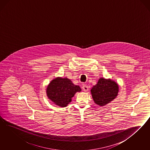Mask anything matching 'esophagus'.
Masks as SVG:
<instances>
[{
	"mask_svg": "<svg viewBox=\"0 0 150 150\" xmlns=\"http://www.w3.org/2000/svg\"><path fill=\"white\" fill-rule=\"evenodd\" d=\"M82 90L85 92L88 91V87L86 85H83L82 86Z\"/></svg>",
	"mask_w": 150,
	"mask_h": 150,
	"instance_id": "obj_1",
	"label": "esophagus"
}]
</instances>
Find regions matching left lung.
<instances>
[{
	"label": "left lung",
	"instance_id": "8db88e82",
	"mask_svg": "<svg viewBox=\"0 0 150 150\" xmlns=\"http://www.w3.org/2000/svg\"><path fill=\"white\" fill-rule=\"evenodd\" d=\"M118 84L111 80L99 79L91 90L92 98L97 105L103 106L113 100L118 95Z\"/></svg>",
	"mask_w": 150,
	"mask_h": 150
}]
</instances>
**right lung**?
Masks as SVG:
<instances>
[{
  "label": "right lung",
  "mask_w": 150,
  "mask_h": 150,
  "mask_svg": "<svg viewBox=\"0 0 150 150\" xmlns=\"http://www.w3.org/2000/svg\"><path fill=\"white\" fill-rule=\"evenodd\" d=\"M81 91L79 86L75 85L68 78L57 77L47 87V95L55 105L65 107L71 101L74 95Z\"/></svg>",
  "instance_id": "obj_1"
}]
</instances>
